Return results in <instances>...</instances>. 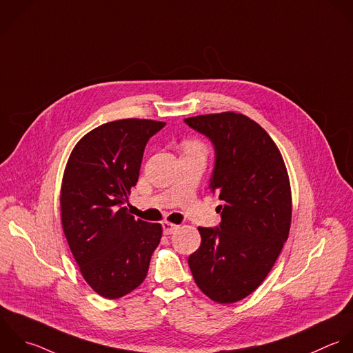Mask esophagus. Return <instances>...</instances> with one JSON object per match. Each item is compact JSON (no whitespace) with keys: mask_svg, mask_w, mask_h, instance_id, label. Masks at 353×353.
Masks as SVG:
<instances>
[{"mask_svg":"<svg viewBox=\"0 0 353 353\" xmlns=\"http://www.w3.org/2000/svg\"><path fill=\"white\" fill-rule=\"evenodd\" d=\"M162 228H163V234H165V235H170V234H173L176 230H179V225H176V224H173V223H169V221H165V223L162 224Z\"/></svg>","mask_w":353,"mask_h":353,"instance_id":"esophagus-1","label":"esophagus"}]
</instances>
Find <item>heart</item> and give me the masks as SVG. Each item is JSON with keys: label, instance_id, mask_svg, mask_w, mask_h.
<instances>
[{"label": "heart", "instance_id": "obj_1", "mask_svg": "<svg viewBox=\"0 0 353 353\" xmlns=\"http://www.w3.org/2000/svg\"><path fill=\"white\" fill-rule=\"evenodd\" d=\"M184 151H202L203 147L199 141H195V140H187L184 144Z\"/></svg>", "mask_w": 353, "mask_h": 353}]
</instances>
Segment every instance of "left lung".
<instances>
[{
    "label": "left lung",
    "instance_id": "left-lung-1",
    "mask_svg": "<svg viewBox=\"0 0 353 353\" xmlns=\"http://www.w3.org/2000/svg\"><path fill=\"white\" fill-rule=\"evenodd\" d=\"M184 122L214 145L210 188L223 201L217 206L220 225L198 227L202 242L188 265L203 294L219 304H232L263 283L288 241V169L271 136L243 114L227 111Z\"/></svg>",
    "mask_w": 353,
    "mask_h": 353
}]
</instances>
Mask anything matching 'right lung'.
<instances>
[{
	"label": "right lung",
	"mask_w": 353,
	"mask_h": 353,
	"mask_svg": "<svg viewBox=\"0 0 353 353\" xmlns=\"http://www.w3.org/2000/svg\"><path fill=\"white\" fill-rule=\"evenodd\" d=\"M166 123L128 118L86 133L64 169L60 210L70 250L86 283L114 300L139 288L162 225L136 220L123 203L136 185L147 141Z\"/></svg>",
	"instance_id": "add662e5"
}]
</instances>
